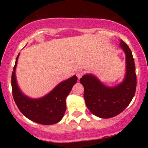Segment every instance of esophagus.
Wrapping results in <instances>:
<instances>
[{
	"instance_id": "obj_1",
	"label": "esophagus",
	"mask_w": 148,
	"mask_h": 148,
	"mask_svg": "<svg viewBox=\"0 0 148 148\" xmlns=\"http://www.w3.org/2000/svg\"><path fill=\"white\" fill-rule=\"evenodd\" d=\"M84 72L82 70H79L76 72V76H77L78 79H80V78H81V76L84 75Z\"/></svg>"
}]
</instances>
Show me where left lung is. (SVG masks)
Returning a JSON list of instances; mask_svg holds the SVG:
<instances>
[{
	"instance_id": "left-lung-1",
	"label": "left lung",
	"mask_w": 148,
	"mask_h": 148,
	"mask_svg": "<svg viewBox=\"0 0 148 148\" xmlns=\"http://www.w3.org/2000/svg\"><path fill=\"white\" fill-rule=\"evenodd\" d=\"M120 47L125 53L126 73L121 83L110 87L96 76L86 74L80 79L84 86V97L89 111L101 118L116 116L128 106L136 88V75L132 53L127 45L120 40Z\"/></svg>"
}]
</instances>
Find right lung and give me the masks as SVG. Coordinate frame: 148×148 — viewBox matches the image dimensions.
Wrapping results in <instances>:
<instances>
[{
    "label": "right lung",
    "mask_w": 148,
    "mask_h": 148,
    "mask_svg": "<svg viewBox=\"0 0 148 148\" xmlns=\"http://www.w3.org/2000/svg\"><path fill=\"white\" fill-rule=\"evenodd\" d=\"M19 54L12 74V88L16 106L24 116L35 123L45 125H54L63 118L66 111V98L77 77L74 75L60 82L47 95L40 98H31L25 95L18 87L16 78V68Z\"/></svg>",
    "instance_id": "1"
}]
</instances>
